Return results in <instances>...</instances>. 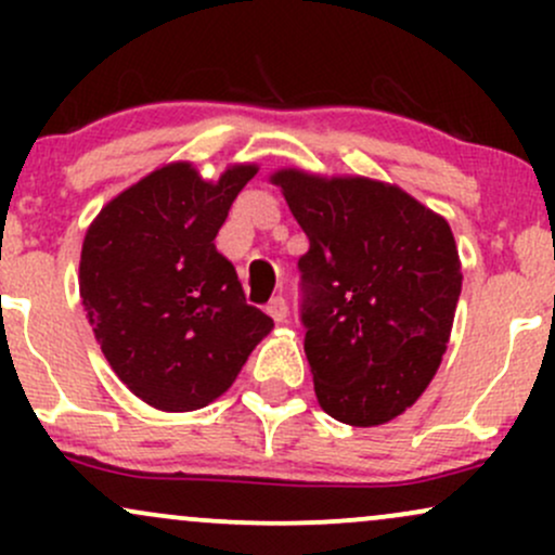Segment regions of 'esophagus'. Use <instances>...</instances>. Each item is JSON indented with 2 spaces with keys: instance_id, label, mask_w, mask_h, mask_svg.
<instances>
[{
  "instance_id": "esophagus-1",
  "label": "esophagus",
  "mask_w": 555,
  "mask_h": 555,
  "mask_svg": "<svg viewBox=\"0 0 555 555\" xmlns=\"http://www.w3.org/2000/svg\"><path fill=\"white\" fill-rule=\"evenodd\" d=\"M266 313H269L276 323H284L286 315H289V305H286L284 297H273L269 308H266Z\"/></svg>"
}]
</instances>
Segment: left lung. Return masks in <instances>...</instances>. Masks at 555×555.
Here are the masks:
<instances>
[{"instance_id": "left-lung-1", "label": "left lung", "mask_w": 555, "mask_h": 555, "mask_svg": "<svg viewBox=\"0 0 555 555\" xmlns=\"http://www.w3.org/2000/svg\"><path fill=\"white\" fill-rule=\"evenodd\" d=\"M271 182L310 250L305 354L323 412L354 428L399 417L441 365L462 260L449 221L397 184L279 169Z\"/></svg>"}]
</instances>
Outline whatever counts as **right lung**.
<instances>
[{
    "instance_id": "1",
    "label": "right lung",
    "mask_w": 555,
    "mask_h": 555,
    "mask_svg": "<svg viewBox=\"0 0 555 555\" xmlns=\"http://www.w3.org/2000/svg\"><path fill=\"white\" fill-rule=\"evenodd\" d=\"M256 164L203 180L171 162L112 197L88 227L80 299L117 378L162 412H193L234 384L273 321L245 302L214 240Z\"/></svg>"
}]
</instances>
